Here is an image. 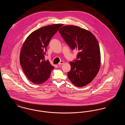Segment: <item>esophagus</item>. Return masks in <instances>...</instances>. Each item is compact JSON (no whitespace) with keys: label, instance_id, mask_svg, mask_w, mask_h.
Here are the masks:
<instances>
[{"label":"esophagus","instance_id":"1","mask_svg":"<svg viewBox=\"0 0 125 125\" xmlns=\"http://www.w3.org/2000/svg\"><path fill=\"white\" fill-rule=\"evenodd\" d=\"M64 63V61H61L60 63L58 64V65H61L63 64Z\"/></svg>","mask_w":125,"mask_h":125}]
</instances>
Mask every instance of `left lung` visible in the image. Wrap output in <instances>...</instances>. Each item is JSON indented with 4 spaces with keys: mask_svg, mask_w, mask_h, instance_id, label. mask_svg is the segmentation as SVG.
Returning <instances> with one entry per match:
<instances>
[{
    "mask_svg": "<svg viewBox=\"0 0 125 125\" xmlns=\"http://www.w3.org/2000/svg\"><path fill=\"white\" fill-rule=\"evenodd\" d=\"M59 33L72 50L77 51V58L70 62L68 77L74 85L82 87L90 83L100 67V47L95 36L89 31L75 26H64Z\"/></svg>",
    "mask_w": 125,
    "mask_h": 125,
    "instance_id": "left-lung-1",
    "label": "left lung"
}]
</instances>
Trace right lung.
I'll return each instance as SVG.
<instances>
[{
    "label": "right lung",
    "instance_id": "obj_1",
    "mask_svg": "<svg viewBox=\"0 0 125 125\" xmlns=\"http://www.w3.org/2000/svg\"><path fill=\"white\" fill-rule=\"evenodd\" d=\"M63 24H53L36 30L27 38L22 46L20 64L25 75L35 84L44 83L53 69L49 61L44 59L47 46L51 38Z\"/></svg>",
    "mask_w": 125,
    "mask_h": 125
}]
</instances>
